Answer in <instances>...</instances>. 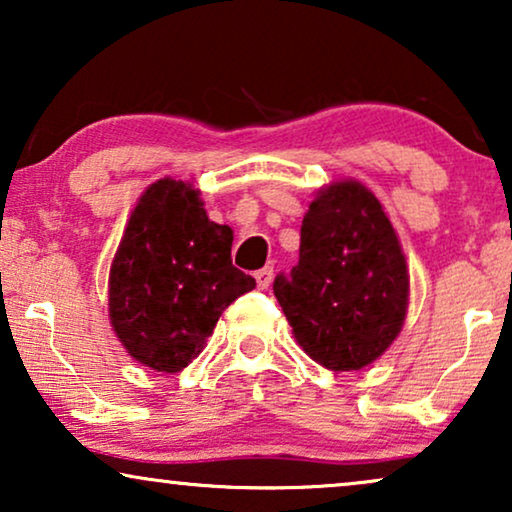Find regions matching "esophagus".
<instances>
[{
  "mask_svg": "<svg viewBox=\"0 0 512 512\" xmlns=\"http://www.w3.org/2000/svg\"><path fill=\"white\" fill-rule=\"evenodd\" d=\"M272 275H275V270H272L270 265H265V268L256 270V272H254V277H256L258 289H268L270 282H272Z\"/></svg>",
  "mask_w": 512,
  "mask_h": 512,
  "instance_id": "34e87169",
  "label": "esophagus"
}]
</instances>
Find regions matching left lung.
<instances>
[{
    "instance_id": "8db88e82",
    "label": "left lung",
    "mask_w": 512,
    "mask_h": 512,
    "mask_svg": "<svg viewBox=\"0 0 512 512\" xmlns=\"http://www.w3.org/2000/svg\"><path fill=\"white\" fill-rule=\"evenodd\" d=\"M275 298L300 347L328 370H359L401 333L410 277L380 200L359 181L331 184L307 209L300 258Z\"/></svg>"
}]
</instances>
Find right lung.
<instances>
[{
	"label": "right lung",
	"mask_w": 512,
	"mask_h": 512,
	"mask_svg": "<svg viewBox=\"0 0 512 512\" xmlns=\"http://www.w3.org/2000/svg\"><path fill=\"white\" fill-rule=\"evenodd\" d=\"M230 247L233 230L209 221L191 184L146 188L109 275L111 326L132 359L179 373L202 352L221 312L256 286Z\"/></svg>",
	"instance_id": "right-lung-1"
}]
</instances>
